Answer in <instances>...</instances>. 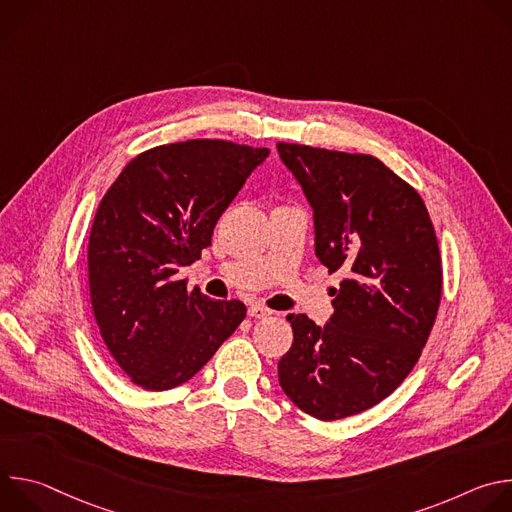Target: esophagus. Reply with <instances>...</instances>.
Returning a JSON list of instances; mask_svg holds the SVG:
<instances>
[{
    "instance_id": "obj_1",
    "label": "esophagus",
    "mask_w": 512,
    "mask_h": 512,
    "mask_svg": "<svg viewBox=\"0 0 512 512\" xmlns=\"http://www.w3.org/2000/svg\"><path fill=\"white\" fill-rule=\"evenodd\" d=\"M247 314H249L251 318H257V320H265V318H269V316H271V310H267L265 306H259V304H255V306H251V308L247 310Z\"/></svg>"
}]
</instances>
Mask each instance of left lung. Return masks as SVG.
<instances>
[{"label": "left lung", "instance_id": "1", "mask_svg": "<svg viewBox=\"0 0 512 512\" xmlns=\"http://www.w3.org/2000/svg\"><path fill=\"white\" fill-rule=\"evenodd\" d=\"M314 210L316 257L334 314L318 326L289 314L294 344L277 364L283 393L334 421L389 397L411 373L442 298V257L421 196L367 154L277 143Z\"/></svg>", "mask_w": 512, "mask_h": 512}]
</instances>
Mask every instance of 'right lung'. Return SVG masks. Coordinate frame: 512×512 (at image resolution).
Wrapping results in <instances>:
<instances>
[{
	"instance_id": "1",
	"label": "right lung",
	"mask_w": 512,
	"mask_h": 512,
	"mask_svg": "<svg viewBox=\"0 0 512 512\" xmlns=\"http://www.w3.org/2000/svg\"><path fill=\"white\" fill-rule=\"evenodd\" d=\"M267 148L188 139L133 158L103 196L89 237L91 304L131 381L168 391L190 381L245 320L239 300H210L186 279L218 218Z\"/></svg>"
}]
</instances>
